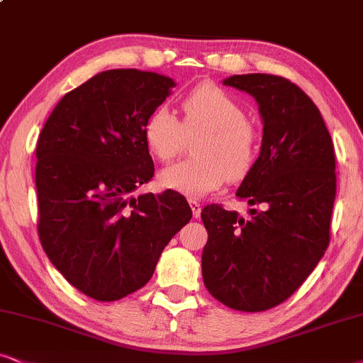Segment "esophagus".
Returning <instances> with one entry per match:
<instances>
[{"label":"esophagus","mask_w":363,"mask_h":363,"mask_svg":"<svg viewBox=\"0 0 363 363\" xmlns=\"http://www.w3.org/2000/svg\"><path fill=\"white\" fill-rule=\"evenodd\" d=\"M189 206H191V209H192V216H194V218L197 219L201 216V204L197 203V201H194V199H189Z\"/></svg>","instance_id":"obj_1"}]
</instances>
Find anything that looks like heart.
Returning a JSON list of instances; mask_svg holds the SVG:
<instances>
[{"label": "heart", "mask_w": 363, "mask_h": 363, "mask_svg": "<svg viewBox=\"0 0 363 363\" xmlns=\"http://www.w3.org/2000/svg\"><path fill=\"white\" fill-rule=\"evenodd\" d=\"M181 108L182 122L167 107H157L144 123L145 145L160 162L172 160L186 139L199 135L192 150L196 159L162 169L160 187L201 197L228 177L246 176L258 154V130L245 118L241 105L218 85L204 84L182 100Z\"/></svg>", "instance_id": "heart-1"}]
</instances>
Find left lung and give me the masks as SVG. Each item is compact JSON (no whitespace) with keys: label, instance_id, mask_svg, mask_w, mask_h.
Returning <instances> with one entry per match:
<instances>
[{"label":"left lung","instance_id":"1","mask_svg":"<svg viewBox=\"0 0 363 363\" xmlns=\"http://www.w3.org/2000/svg\"><path fill=\"white\" fill-rule=\"evenodd\" d=\"M223 84L258 104L259 155L236 196L261 209L245 219L206 206L203 279L229 308L264 311L290 298L327 251L337 192L333 142L320 110L290 80L247 73Z\"/></svg>","mask_w":363,"mask_h":363}]
</instances>
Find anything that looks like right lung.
Instances as JSON below:
<instances>
[{"mask_svg":"<svg viewBox=\"0 0 363 363\" xmlns=\"http://www.w3.org/2000/svg\"><path fill=\"white\" fill-rule=\"evenodd\" d=\"M174 86L154 72H100L68 91L40 132L41 246L67 281L94 300L116 301L144 286L192 218L177 192L134 196L154 176L144 123Z\"/></svg>","mask_w":363,"mask_h":363,"instance_id":"obj_1","label":"right lung"}]
</instances>
